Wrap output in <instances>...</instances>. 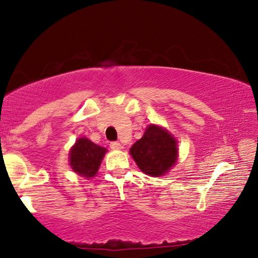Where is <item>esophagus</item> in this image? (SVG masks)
I'll return each mask as SVG.
<instances>
[{
  "mask_svg": "<svg viewBox=\"0 0 258 258\" xmlns=\"http://www.w3.org/2000/svg\"><path fill=\"white\" fill-rule=\"evenodd\" d=\"M110 148H111V149H115V150H119L120 148H121V145H120L119 142L113 141V142L110 143Z\"/></svg>",
  "mask_w": 258,
  "mask_h": 258,
  "instance_id": "34e87169",
  "label": "esophagus"
}]
</instances>
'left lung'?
<instances>
[{
    "mask_svg": "<svg viewBox=\"0 0 258 258\" xmlns=\"http://www.w3.org/2000/svg\"><path fill=\"white\" fill-rule=\"evenodd\" d=\"M130 154L143 173L159 177L176 164L177 141L166 128L150 124L143 137L131 147Z\"/></svg>",
    "mask_w": 258,
    "mask_h": 258,
    "instance_id": "1",
    "label": "left lung"
}]
</instances>
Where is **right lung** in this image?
<instances>
[{"instance_id": "right-lung-1", "label": "right lung", "mask_w": 258, "mask_h": 258, "mask_svg": "<svg viewBox=\"0 0 258 258\" xmlns=\"http://www.w3.org/2000/svg\"><path fill=\"white\" fill-rule=\"evenodd\" d=\"M106 152V148L95 145L87 138H80L69 151V165L78 175L91 178L98 173Z\"/></svg>"}]
</instances>
